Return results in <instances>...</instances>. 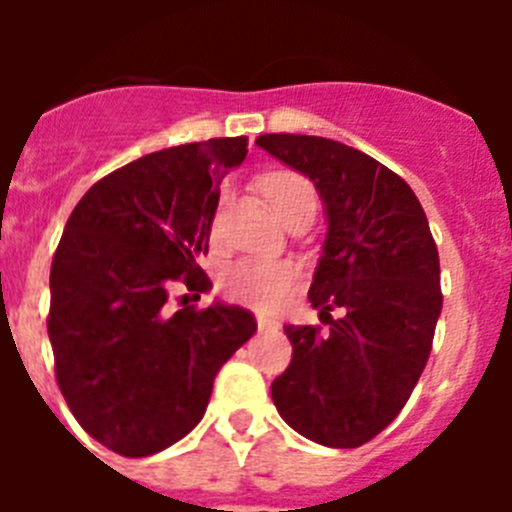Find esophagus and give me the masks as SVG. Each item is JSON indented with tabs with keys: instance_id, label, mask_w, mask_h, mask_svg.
<instances>
[{
	"instance_id": "obj_1",
	"label": "esophagus",
	"mask_w": 512,
	"mask_h": 512,
	"mask_svg": "<svg viewBox=\"0 0 512 512\" xmlns=\"http://www.w3.org/2000/svg\"><path fill=\"white\" fill-rule=\"evenodd\" d=\"M256 323H259V330L261 333H264V330H277L279 328V320H274V318H269V315H256Z\"/></svg>"
}]
</instances>
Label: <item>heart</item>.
Here are the masks:
<instances>
[{"instance_id": "obj_1", "label": "heart", "mask_w": 512, "mask_h": 512, "mask_svg": "<svg viewBox=\"0 0 512 512\" xmlns=\"http://www.w3.org/2000/svg\"><path fill=\"white\" fill-rule=\"evenodd\" d=\"M261 192L266 200L277 210V215L289 217L295 212H312L315 215V187L310 179L292 169H271L261 176ZM295 282L292 266L282 261H238L228 266L220 277V287L228 297L243 305L259 307V310H271L282 305L287 292Z\"/></svg>"}]
</instances>
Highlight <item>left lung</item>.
<instances>
[{
  "mask_svg": "<svg viewBox=\"0 0 512 512\" xmlns=\"http://www.w3.org/2000/svg\"><path fill=\"white\" fill-rule=\"evenodd\" d=\"M256 146L315 184L328 220L307 297L330 328H284L292 361L271 400L300 436L356 449L405 408L431 354L443 297L428 217L405 179L338 140L269 133Z\"/></svg>",
  "mask_w": 512,
  "mask_h": 512,
  "instance_id": "8db88e82",
  "label": "left lung"
}]
</instances>
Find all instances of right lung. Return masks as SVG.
Instances as JSON below:
<instances>
[{
    "mask_svg": "<svg viewBox=\"0 0 512 512\" xmlns=\"http://www.w3.org/2000/svg\"><path fill=\"white\" fill-rule=\"evenodd\" d=\"M248 138L164 148L99 179L63 228L51 266L48 338L81 428L122 456L169 449L200 423L220 366L256 333L238 305L169 310L200 297L220 182Z\"/></svg>",
    "mask_w": 512,
    "mask_h": 512,
    "instance_id": "add662e5",
    "label": "right lung"
}]
</instances>
